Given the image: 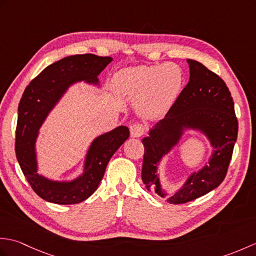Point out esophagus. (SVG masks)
<instances>
[{
  "label": "esophagus",
  "mask_w": 256,
  "mask_h": 256,
  "mask_svg": "<svg viewBox=\"0 0 256 256\" xmlns=\"http://www.w3.org/2000/svg\"><path fill=\"white\" fill-rule=\"evenodd\" d=\"M130 131H131V136L132 138H140L145 133V128L143 124L135 123L131 128H130Z\"/></svg>",
  "instance_id": "1"
}]
</instances>
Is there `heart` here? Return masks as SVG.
Returning <instances> with one entry per match:
<instances>
[{
    "label": "heart",
    "instance_id": "1",
    "mask_svg": "<svg viewBox=\"0 0 256 256\" xmlns=\"http://www.w3.org/2000/svg\"><path fill=\"white\" fill-rule=\"evenodd\" d=\"M182 84V72L174 64L125 68L112 79L114 92L126 99H138V110L146 116H160L170 110Z\"/></svg>",
    "mask_w": 256,
    "mask_h": 256
}]
</instances>
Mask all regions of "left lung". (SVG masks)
Instances as JSON below:
<instances>
[{"label": "left lung", "instance_id": "8db88e82", "mask_svg": "<svg viewBox=\"0 0 256 256\" xmlns=\"http://www.w3.org/2000/svg\"><path fill=\"white\" fill-rule=\"evenodd\" d=\"M190 77L165 118L143 138L145 153L142 179L145 187L167 202H189L210 192L224 182L238 138L234 103L224 81L202 64L187 59ZM188 130L198 132L208 140L212 152L206 165L190 174L172 195L162 188L158 165L180 142Z\"/></svg>", "mask_w": 256, "mask_h": 256}]
</instances>
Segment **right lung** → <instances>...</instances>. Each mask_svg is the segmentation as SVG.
Segmentation results:
<instances>
[{
  "label": "right lung",
  "instance_id": "obj_1",
  "mask_svg": "<svg viewBox=\"0 0 256 256\" xmlns=\"http://www.w3.org/2000/svg\"><path fill=\"white\" fill-rule=\"evenodd\" d=\"M112 60L94 54L69 56L50 64L26 86L18 106L16 158L32 190L48 202L74 204L88 199L104 176L108 160L130 136L124 125L96 136L86 150L82 172L72 180H52L38 174L36 142L48 114L74 84L84 81L100 88L98 76Z\"/></svg>",
  "mask_w": 256,
  "mask_h": 256
}]
</instances>
